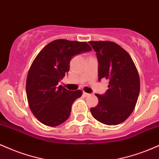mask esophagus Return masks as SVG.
Masks as SVG:
<instances>
[{"mask_svg":"<svg viewBox=\"0 0 159 159\" xmlns=\"http://www.w3.org/2000/svg\"><path fill=\"white\" fill-rule=\"evenodd\" d=\"M83 94L85 96H90V93H86V92H84V93H83Z\"/></svg>","mask_w":159,"mask_h":159,"instance_id":"1","label":"esophagus"}]
</instances>
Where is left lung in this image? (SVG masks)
Listing matches in <instances>:
<instances>
[{"label": "left lung", "mask_w": 159, "mask_h": 159, "mask_svg": "<svg viewBox=\"0 0 159 159\" xmlns=\"http://www.w3.org/2000/svg\"><path fill=\"white\" fill-rule=\"evenodd\" d=\"M98 62V80L109 81L104 95L96 94L98 104L90 108L100 123L115 125L125 121L135 107L140 93V78L132 57L114 42L90 41Z\"/></svg>", "instance_id": "8db88e82"}]
</instances>
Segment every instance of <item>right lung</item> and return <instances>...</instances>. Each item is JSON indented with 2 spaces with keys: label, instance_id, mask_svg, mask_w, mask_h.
I'll return each instance as SVG.
<instances>
[{
  "label": "right lung",
  "instance_id": "add662e5",
  "mask_svg": "<svg viewBox=\"0 0 159 159\" xmlns=\"http://www.w3.org/2000/svg\"><path fill=\"white\" fill-rule=\"evenodd\" d=\"M91 50L86 42L56 39L36 57L27 74L26 93L30 111L40 123L54 127L68 119L82 91L68 90L58 82L69 72L72 57Z\"/></svg>",
  "mask_w": 159,
  "mask_h": 159
}]
</instances>
